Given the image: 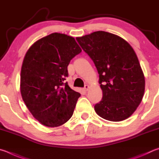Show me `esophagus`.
Returning a JSON list of instances; mask_svg holds the SVG:
<instances>
[{
    "instance_id": "34e87169",
    "label": "esophagus",
    "mask_w": 159,
    "mask_h": 159,
    "mask_svg": "<svg viewBox=\"0 0 159 159\" xmlns=\"http://www.w3.org/2000/svg\"><path fill=\"white\" fill-rule=\"evenodd\" d=\"M89 86L88 84H86V85L84 86V90L85 91H87L89 90Z\"/></svg>"
}]
</instances>
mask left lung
Listing matches in <instances>:
<instances>
[{
	"mask_svg": "<svg viewBox=\"0 0 159 159\" xmlns=\"http://www.w3.org/2000/svg\"><path fill=\"white\" fill-rule=\"evenodd\" d=\"M76 40L99 74L102 98L94 106L97 115L111 121L128 119L140 104L145 87L134 49L124 39L102 30Z\"/></svg>",
	"mask_w": 159,
	"mask_h": 159,
	"instance_id": "1",
	"label": "left lung"
}]
</instances>
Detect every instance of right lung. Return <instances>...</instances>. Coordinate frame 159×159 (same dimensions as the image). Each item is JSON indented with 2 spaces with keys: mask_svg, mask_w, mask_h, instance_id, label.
Listing matches in <instances>:
<instances>
[{
  "mask_svg": "<svg viewBox=\"0 0 159 159\" xmlns=\"http://www.w3.org/2000/svg\"><path fill=\"white\" fill-rule=\"evenodd\" d=\"M82 52L75 38L54 33L33 43L21 70L22 99L41 124L58 127L71 118L80 93L68 83V66Z\"/></svg>",
  "mask_w": 159,
  "mask_h": 159,
  "instance_id": "1",
  "label": "right lung"
}]
</instances>
